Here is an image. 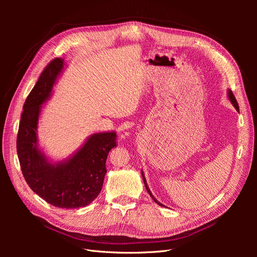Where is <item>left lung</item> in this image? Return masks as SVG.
Masks as SVG:
<instances>
[{
  "mask_svg": "<svg viewBox=\"0 0 257 257\" xmlns=\"http://www.w3.org/2000/svg\"><path fill=\"white\" fill-rule=\"evenodd\" d=\"M228 98H229V100L231 102V104L234 105V107L236 108V109L239 111V106H238V103H237V100H236V98H235V96H234V94H232V92L230 91V90H228ZM142 175H143V179H144V183H145V186H146V189H147V191H148V193H149V195L152 197V199L155 201V203H157L158 205H160V206H162V207H165L164 205L163 204H161L159 200H157V198H155L153 195H152V193H151V191H150V189H149V186H148V184H147V181H146V178H145V175H144V173L142 172Z\"/></svg>",
  "mask_w": 257,
  "mask_h": 257,
  "instance_id": "1",
  "label": "left lung"
}]
</instances>
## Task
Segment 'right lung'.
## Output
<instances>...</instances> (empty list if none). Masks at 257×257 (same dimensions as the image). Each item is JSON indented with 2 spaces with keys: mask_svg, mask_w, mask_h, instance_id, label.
Here are the masks:
<instances>
[{
  "mask_svg": "<svg viewBox=\"0 0 257 257\" xmlns=\"http://www.w3.org/2000/svg\"><path fill=\"white\" fill-rule=\"evenodd\" d=\"M64 65L63 59H53L28 95L17 135V154L31 190L54 207L74 209L92 203L102 190L107 157L116 146V134L104 132L89 136L78 151L62 162L51 163L46 158L38 147V119Z\"/></svg>",
  "mask_w": 257,
  "mask_h": 257,
  "instance_id": "obj_1",
  "label": "right lung"
}]
</instances>
